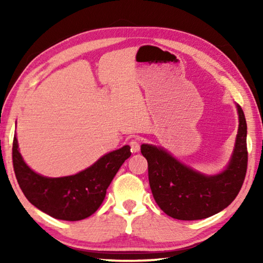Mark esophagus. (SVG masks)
I'll return each instance as SVG.
<instances>
[{
	"mask_svg": "<svg viewBox=\"0 0 263 263\" xmlns=\"http://www.w3.org/2000/svg\"><path fill=\"white\" fill-rule=\"evenodd\" d=\"M128 145H130L131 147V152L132 153H138L140 149V141L138 138H135V139H131L130 142H128Z\"/></svg>",
	"mask_w": 263,
	"mask_h": 263,
	"instance_id": "obj_1",
	"label": "esophagus"
}]
</instances>
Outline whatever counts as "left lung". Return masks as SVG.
<instances>
[{
	"mask_svg": "<svg viewBox=\"0 0 263 263\" xmlns=\"http://www.w3.org/2000/svg\"><path fill=\"white\" fill-rule=\"evenodd\" d=\"M239 128L232 159L218 175L208 176L177 161L166 151L142 144L141 154L148 163L153 197L169 217L180 220L204 219L224 210L237 197L247 172V124L237 105Z\"/></svg>",
	"mask_w": 263,
	"mask_h": 263,
	"instance_id": "left-lung-1",
	"label": "left lung"
}]
</instances>
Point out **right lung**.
Wrapping results in <instances>:
<instances>
[{
  "label": "right lung",
  "instance_id": "add662e5",
  "mask_svg": "<svg viewBox=\"0 0 263 263\" xmlns=\"http://www.w3.org/2000/svg\"><path fill=\"white\" fill-rule=\"evenodd\" d=\"M130 155V146L125 145L103 155L78 174L45 177L34 173L24 162L16 136L12 142L15 175L28 201L53 218L69 221L84 219L100 208L111 181Z\"/></svg>",
  "mask_w": 263,
  "mask_h": 263
}]
</instances>
